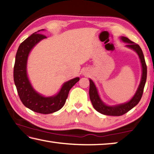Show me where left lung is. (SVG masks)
I'll return each mask as SVG.
<instances>
[{
	"instance_id": "left-lung-1",
	"label": "left lung",
	"mask_w": 154,
	"mask_h": 154,
	"mask_svg": "<svg viewBox=\"0 0 154 154\" xmlns=\"http://www.w3.org/2000/svg\"><path fill=\"white\" fill-rule=\"evenodd\" d=\"M121 39L122 41L125 43H127L126 47L130 49H133L137 53L139 56L140 62H141L142 66V77L140 80L139 86L138 88L136 93L132 98L128 101V103L120 104L118 105L115 106H107L104 103L101 99L99 97L97 89H96V85L92 82V79H90V100L92 102V105L96 111L99 113H102L106 116H120L126 113L128 111H129L130 109L134 107L138 103H139L140 99H141L143 90L145 85L146 79H147V65L145 63V58L143 56V53L142 51L141 48L140 46L136 44L132 41H130L129 38L125 36H122Z\"/></svg>"
}]
</instances>
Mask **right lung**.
<instances>
[{"label":"right lung","instance_id":"right-lung-1","mask_svg":"<svg viewBox=\"0 0 154 154\" xmlns=\"http://www.w3.org/2000/svg\"><path fill=\"white\" fill-rule=\"evenodd\" d=\"M45 38L46 36L36 32L23 41L17 51L14 69V82L21 101L30 110L42 114L60 110L64 105L70 90L79 80L76 77L64 83L58 94L50 97H44L33 89L27 76L28 57L35 45Z\"/></svg>","mask_w":154,"mask_h":154}]
</instances>
